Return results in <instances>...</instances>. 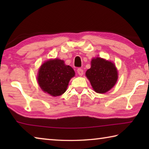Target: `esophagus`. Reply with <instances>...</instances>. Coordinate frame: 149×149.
Returning <instances> with one entry per match:
<instances>
[{
	"instance_id": "34e87169",
	"label": "esophagus",
	"mask_w": 149,
	"mask_h": 149,
	"mask_svg": "<svg viewBox=\"0 0 149 149\" xmlns=\"http://www.w3.org/2000/svg\"><path fill=\"white\" fill-rule=\"evenodd\" d=\"M77 74H79V75H81H81H83V74H84V70H83L81 68H78L77 70Z\"/></svg>"
}]
</instances>
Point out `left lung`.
Segmentation results:
<instances>
[{
    "label": "left lung",
    "mask_w": 149,
    "mask_h": 149,
    "mask_svg": "<svg viewBox=\"0 0 149 149\" xmlns=\"http://www.w3.org/2000/svg\"><path fill=\"white\" fill-rule=\"evenodd\" d=\"M91 68L85 75L91 84L93 90L98 93H105L116 84L118 71L114 63L102 58H93Z\"/></svg>",
    "instance_id": "obj_1"
}]
</instances>
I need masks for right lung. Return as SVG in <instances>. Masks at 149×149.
Returning <instances> with one entry per match:
<instances>
[{
	"label": "right lung",
	"mask_w": 149,
	"mask_h": 149,
	"mask_svg": "<svg viewBox=\"0 0 149 149\" xmlns=\"http://www.w3.org/2000/svg\"><path fill=\"white\" fill-rule=\"evenodd\" d=\"M75 75V72L64 60L55 58L47 60L38 71L37 81L44 92L57 97L65 92L70 80Z\"/></svg>",
	"instance_id": "obj_1"
}]
</instances>
